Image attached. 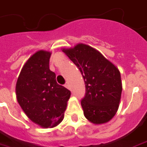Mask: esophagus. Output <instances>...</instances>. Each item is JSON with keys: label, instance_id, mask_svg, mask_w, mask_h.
Returning a JSON list of instances; mask_svg holds the SVG:
<instances>
[{"label": "esophagus", "instance_id": "34e87169", "mask_svg": "<svg viewBox=\"0 0 147 147\" xmlns=\"http://www.w3.org/2000/svg\"><path fill=\"white\" fill-rule=\"evenodd\" d=\"M65 88H67V89H70V85H69V84L68 83H67L65 84Z\"/></svg>", "mask_w": 147, "mask_h": 147}]
</instances>
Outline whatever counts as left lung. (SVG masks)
<instances>
[{"instance_id": "8db88e82", "label": "left lung", "mask_w": 147, "mask_h": 147, "mask_svg": "<svg viewBox=\"0 0 147 147\" xmlns=\"http://www.w3.org/2000/svg\"><path fill=\"white\" fill-rule=\"evenodd\" d=\"M62 51L80 69L85 83L86 93L81 100L84 117L95 125L109 122L119 108L122 92L119 69L89 45L78 43Z\"/></svg>"}]
</instances>
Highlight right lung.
<instances>
[{"label": "right lung", "mask_w": 147, "mask_h": 147, "mask_svg": "<svg viewBox=\"0 0 147 147\" xmlns=\"http://www.w3.org/2000/svg\"><path fill=\"white\" fill-rule=\"evenodd\" d=\"M51 52L40 50L28 59L16 84V96L28 118L42 128H53L64 117L71 92L58 84L49 68Z\"/></svg>", "instance_id": "obj_1"}]
</instances>
